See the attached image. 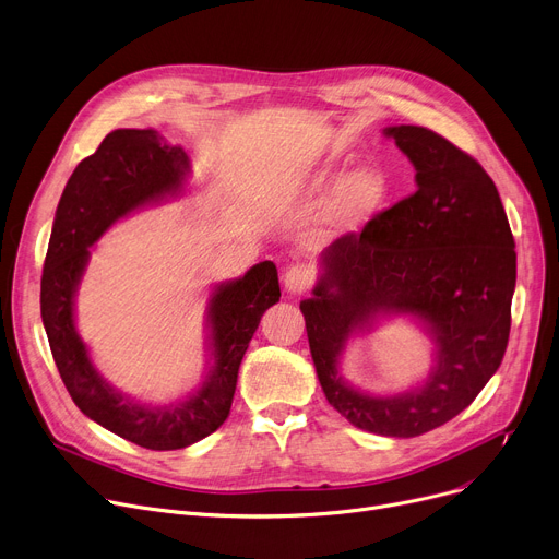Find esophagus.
<instances>
[{"label": "esophagus", "mask_w": 559, "mask_h": 559, "mask_svg": "<svg viewBox=\"0 0 559 559\" xmlns=\"http://www.w3.org/2000/svg\"><path fill=\"white\" fill-rule=\"evenodd\" d=\"M311 282H313V275L307 266H290L284 273V288L290 295H302L305 290H309Z\"/></svg>", "instance_id": "esophagus-1"}]
</instances>
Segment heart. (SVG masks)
<instances>
[{
  "mask_svg": "<svg viewBox=\"0 0 559 559\" xmlns=\"http://www.w3.org/2000/svg\"><path fill=\"white\" fill-rule=\"evenodd\" d=\"M330 190L333 193L324 203L322 225L332 237H345L358 233L383 207L390 182L374 164H360L343 178L336 169L322 167L302 182L298 193L305 203H316Z\"/></svg>",
  "mask_w": 559,
  "mask_h": 559,
  "instance_id": "b5f03b06",
  "label": "heart"
}]
</instances>
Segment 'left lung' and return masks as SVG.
<instances>
[{"label": "left lung", "mask_w": 559, "mask_h": 559, "mask_svg": "<svg viewBox=\"0 0 559 559\" xmlns=\"http://www.w3.org/2000/svg\"><path fill=\"white\" fill-rule=\"evenodd\" d=\"M383 133L413 162L417 191L320 254L300 309L326 402L358 429L415 438L465 411L499 370L516 252L497 185L472 155L421 126ZM392 312L425 324L437 358L421 386L377 399L352 389L337 364L352 333Z\"/></svg>", "instance_id": "obj_1"}]
</instances>
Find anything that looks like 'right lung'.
Instances as JSON below:
<instances>
[{"mask_svg": "<svg viewBox=\"0 0 559 559\" xmlns=\"http://www.w3.org/2000/svg\"><path fill=\"white\" fill-rule=\"evenodd\" d=\"M187 174L185 151L162 142L155 130H112L64 185L40 284L43 324L74 404L104 429L153 451L185 449L227 419L248 343L261 316L282 295L273 261H261L243 277L214 288L207 307L212 368L203 385L182 402L138 404L96 372L74 324V295L90 246L130 212L178 195Z\"/></svg>", "mask_w": 559, "mask_h": 559, "instance_id": "1", "label": "right lung"}]
</instances>
